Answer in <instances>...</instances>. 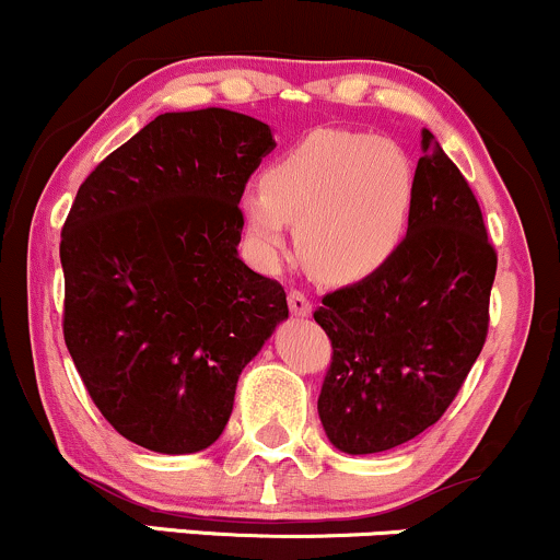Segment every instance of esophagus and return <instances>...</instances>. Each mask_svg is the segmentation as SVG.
I'll use <instances>...</instances> for the list:
<instances>
[{"mask_svg":"<svg viewBox=\"0 0 560 560\" xmlns=\"http://www.w3.org/2000/svg\"><path fill=\"white\" fill-rule=\"evenodd\" d=\"M288 306H291V314H296V317H310L312 314V301L304 291L288 293Z\"/></svg>","mask_w":560,"mask_h":560,"instance_id":"34e87169","label":"esophagus"}]
</instances>
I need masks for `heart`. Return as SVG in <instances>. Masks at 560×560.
Instances as JSON below:
<instances>
[{
	"instance_id": "b5f03b06",
	"label": "heart",
	"mask_w": 560,
	"mask_h": 560,
	"mask_svg": "<svg viewBox=\"0 0 560 560\" xmlns=\"http://www.w3.org/2000/svg\"><path fill=\"white\" fill-rule=\"evenodd\" d=\"M416 196L399 144L368 131L317 129L264 172L241 213L264 259H278L296 222L304 261L332 282L360 280L397 254Z\"/></svg>"
}]
</instances>
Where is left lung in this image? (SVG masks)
Here are the masks:
<instances>
[{"label": "left lung", "mask_w": 560, "mask_h": 560, "mask_svg": "<svg viewBox=\"0 0 560 560\" xmlns=\"http://www.w3.org/2000/svg\"><path fill=\"white\" fill-rule=\"evenodd\" d=\"M407 235L373 275L314 312L332 357L317 412L332 447L373 455L447 412L489 330L498 254L474 190L429 129Z\"/></svg>", "instance_id": "left-lung-1"}]
</instances>
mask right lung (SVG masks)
<instances>
[{
  "instance_id": "1",
  "label": "right lung",
  "mask_w": 560,
  "mask_h": 560,
  "mask_svg": "<svg viewBox=\"0 0 560 560\" xmlns=\"http://www.w3.org/2000/svg\"><path fill=\"white\" fill-rule=\"evenodd\" d=\"M272 129L224 108L161 113L100 163L62 224V336L103 418L163 455L211 447L243 368L288 317L237 256Z\"/></svg>"
}]
</instances>
